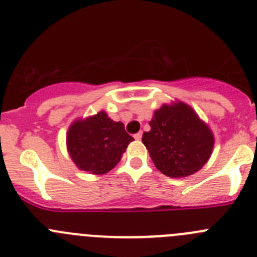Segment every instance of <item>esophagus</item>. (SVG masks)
<instances>
[{
  "instance_id": "esophagus-1",
  "label": "esophagus",
  "mask_w": 257,
  "mask_h": 257,
  "mask_svg": "<svg viewBox=\"0 0 257 257\" xmlns=\"http://www.w3.org/2000/svg\"><path fill=\"white\" fill-rule=\"evenodd\" d=\"M134 138H136L137 141H140V140H142V133H137V134H134Z\"/></svg>"
}]
</instances>
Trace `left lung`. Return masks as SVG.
Segmentation results:
<instances>
[{"mask_svg": "<svg viewBox=\"0 0 257 257\" xmlns=\"http://www.w3.org/2000/svg\"><path fill=\"white\" fill-rule=\"evenodd\" d=\"M142 142L157 170L169 177H186L208 162L214 136L195 110L183 101L164 104L153 112Z\"/></svg>", "mask_w": 257, "mask_h": 257, "instance_id": "obj_1", "label": "left lung"}]
</instances>
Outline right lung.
<instances>
[{
  "label": "right lung",
  "instance_id": "obj_1",
  "mask_svg": "<svg viewBox=\"0 0 257 257\" xmlns=\"http://www.w3.org/2000/svg\"><path fill=\"white\" fill-rule=\"evenodd\" d=\"M134 141L121 121H114L104 110L85 119H76L67 132V151L80 170L104 175L120 161Z\"/></svg>",
  "mask_w": 257,
  "mask_h": 257
}]
</instances>
